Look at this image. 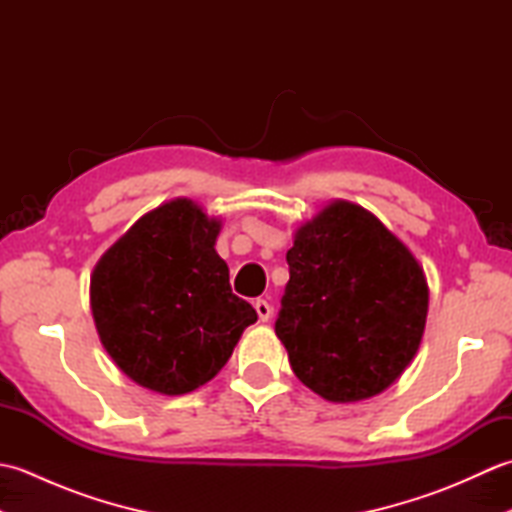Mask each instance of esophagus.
<instances>
[{
	"label": "esophagus",
	"mask_w": 512,
	"mask_h": 512,
	"mask_svg": "<svg viewBox=\"0 0 512 512\" xmlns=\"http://www.w3.org/2000/svg\"><path fill=\"white\" fill-rule=\"evenodd\" d=\"M255 310H257L259 321H264V323L270 319V314H273V308H270V303L264 301V299L255 301Z\"/></svg>",
	"instance_id": "esophagus-1"
}]
</instances>
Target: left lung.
Masks as SVG:
<instances>
[{
  "label": "left lung",
  "mask_w": 512,
  "mask_h": 512,
  "mask_svg": "<svg viewBox=\"0 0 512 512\" xmlns=\"http://www.w3.org/2000/svg\"><path fill=\"white\" fill-rule=\"evenodd\" d=\"M286 262L275 332L301 383L330 402L394 385L429 312L427 277L411 250L372 211L334 200L297 228Z\"/></svg>",
  "instance_id": "1"
}]
</instances>
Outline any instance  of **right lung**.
Here are the masks:
<instances>
[{"mask_svg":"<svg viewBox=\"0 0 512 512\" xmlns=\"http://www.w3.org/2000/svg\"><path fill=\"white\" fill-rule=\"evenodd\" d=\"M220 217L176 198L129 226L90 277L96 332L116 367L140 387L182 396L231 358L257 312L233 295L217 255Z\"/></svg>","mask_w":512,"mask_h":512,"instance_id":"1","label":"right lung"}]
</instances>
